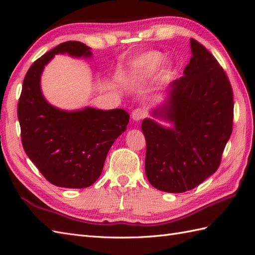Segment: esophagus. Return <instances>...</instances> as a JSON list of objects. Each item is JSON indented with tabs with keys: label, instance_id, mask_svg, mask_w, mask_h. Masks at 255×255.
I'll return each mask as SVG.
<instances>
[{
	"label": "esophagus",
	"instance_id": "34e87169",
	"mask_svg": "<svg viewBox=\"0 0 255 255\" xmlns=\"http://www.w3.org/2000/svg\"><path fill=\"white\" fill-rule=\"evenodd\" d=\"M147 116V114H145V111L143 108H136L131 114V118L133 122H140L142 121V119Z\"/></svg>",
	"mask_w": 255,
	"mask_h": 255
}]
</instances>
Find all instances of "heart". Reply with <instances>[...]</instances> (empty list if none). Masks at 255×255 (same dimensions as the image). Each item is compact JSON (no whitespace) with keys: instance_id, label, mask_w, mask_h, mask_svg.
Instances as JSON below:
<instances>
[{"instance_id":"b5f03b06","label":"heart","mask_w":255,"mask_h":255,"mask_svg":"<svg viewBox=\"0 0 255 255\" xmlns=\"http://www.w3.org/2000/svg\"><path fill=\"white\" fill-rule=\"evenodd\" d=\"M162 61H163V57L158 52L144 53L131 62L130 69H129V78L134 81L147 78L156 71Z\"/></svg>"}]
</instances>
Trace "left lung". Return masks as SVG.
<instances>
[{
  "label": "left lung",
  "mask_w": 255,
  "mask_h": 255,
  "mask_svg": "<svg viewBox=\"0 0 255 255\" xmlns=\"http://www.w3.org/2000/svg\"><path fill=\"white\" fill-rule=\"evenodd\" d=\"M191 49L184 75L170 83L165 103L152 113L174 126L150 118L141 124L145 175L169 193L193 189L218 170L234 124V93L223 67L193 38Z\"/></svg>",
  "instance_id": "1"
}]
</instances>
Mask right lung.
Instances as JSON below:
<instances>
[{"instance_id":"obj_1","label":"right lung","mask_w":255,"mask_h":255,"mask_svg":"<svg viewBox=\"0 0 255 255\" xmlns=\"http://www.w3.org/2000/svg\"><path fill=\"white\" fill-rule=\"evenodd\" d=\"M91 57L80 41H66L45 53L27 71L17 105L20 137L26 154L48 182L59 187H89L100 177L112 144L126 130L129 114L122 110L86 107L66 112L48 104L40 75L57 53Z\"/></svg>"}]
</instances>
